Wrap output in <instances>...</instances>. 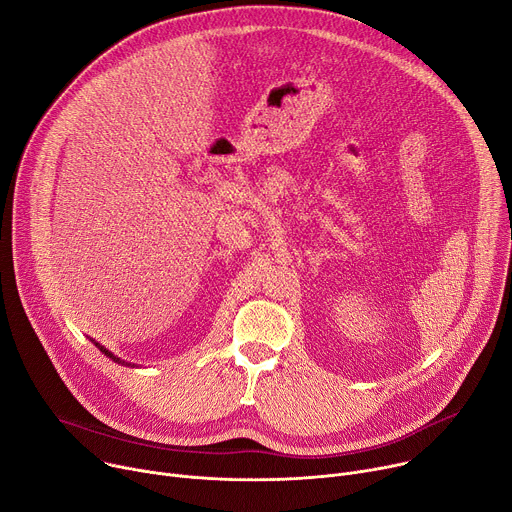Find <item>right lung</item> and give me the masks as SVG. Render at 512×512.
<instances>
[{
	"label": "right lung",
	"instance_id": "right-lung-1",
	"mask_svg": "<svg viewBox=\"0 0 512 512\" xmlns=\"http://www.w3.org/2000/svg\"><path fill=\"white\" fill-rule=\"evenodd\" d=\"M100 350H102V352H104V355H108V357H110V359H114V361H119V359H116V357H112V352H108V350H106V348H102V346H100Z\"/></svg>",
	"mask_w": 512,
	"mask_h": 512
}]
</instances>
